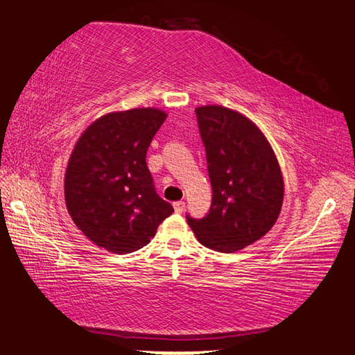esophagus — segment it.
<instances>
[{
    "label": "esophagus",
    "instance_id": "obj_1",
    "mask_svg": "<svg viewBox=\"0 0 355 355\" xmlns=\"http://www.w3.org/2000/svg\"><path fill=\"white\" fill-rule=\"evenodd\" d=\"M173 207H175V209L178 213H182L184 208H185V202L184 200H178V202H173Z\"/></svg>",
    "mask_w": 355,
    "mask_h": 355
}]
</instances>
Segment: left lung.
Instances as JSON below:
<instances>
[{
	"label": "left lung",
	"mask_w": 355,
	"mask_h": 355,
	"mask_svg": "<svg viewBox=\"0 0 355 355\" xmlns=\"http://www.w3.org/2000/svg\"><path fill=\"white\" fill-rule=\"evenodd\" d=\"M213 199L202 219L187 222L204 247L234 252L265 236L284 204L276 153L254 122L233 108L196 107Z\"/></svg>",
	"instance_id": "1"
}]
</instances>
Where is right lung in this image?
I'll use <instances>...</instances> for the list:
<instances>
[{"mask_svg": "<svg viewBox=\"0 0 355 355\" xmlns=\"http://www.w3.org/2000/svg\"><path fill=\"white\" fill-rule=\"evenodd\" d=\"M165 118L155 107L112 112L93 121L76 141L64 199L75 225L99 248L127 254L146 247L175 211L156 194L146 162Z\"/></svg>", "mask_w": 355, "mask_h": 355, "instance_id": "obj_1", "label": "right lung"}]
</instances>
